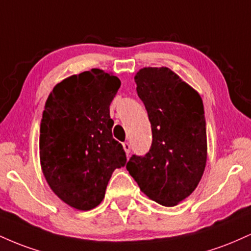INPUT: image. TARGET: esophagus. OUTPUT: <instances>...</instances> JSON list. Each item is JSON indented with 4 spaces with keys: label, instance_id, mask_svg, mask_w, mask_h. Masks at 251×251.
Here are the masks:
<instances>
[{
    "label": "esophagus",
    "instance_id": "34e87169",
    "mask_svg": "<svg viewBox=\"0 0 251 251\" xmlns=\"http://www.w3.org/2000/svg\"><path fill=\"white\" fill-rule=\"evenodd\" d=\"M123 148H124V150H125V152H126V154H129V152H131V145H129V143L128 142H125L123 144Z\"/></svg>",
    "mask_w": 251,
    "mask_h": 251
}]
</instances>
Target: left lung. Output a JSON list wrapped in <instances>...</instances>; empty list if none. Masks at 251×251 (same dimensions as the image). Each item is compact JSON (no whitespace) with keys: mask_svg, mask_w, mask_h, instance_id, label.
Masks as SVG:
<instances>
[{"mask_svg":"<svg viewBox=\"0 0 251 251\" xmlns=\"http://www.w3.org/2000/svg\"><path fill=\"white\" fill-rule=\"evenodd\" d=\"M145 105L152 144L126 165L142 191L164 206H175L197 188L206 164V126L201 98L166 67L135 74Z\"/></svg>","mask_w":251,"mask_h":251,"instance_id":"obj_1","label":"left lung"}]
</instances>
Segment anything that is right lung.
<instances>
[{
  "label": "right lung",
  "instance_id": "obj_1",
  "mask_svg": "<svg viewBox=\"0 0 251 251\" xmlns=\"http://www.w3.org/2000/svg\"><path fill=\"white\" fill-rule=\"evenodd\" d=\"M120 80L100 70L57 83L40 125V160L46 180L60 200L77 210L101 203L116 169L125 166L123 145L112 137L109 105Z\"/></svg>",
  "mask_w": 251,
  "mask_h": 251
}]
</instances>
